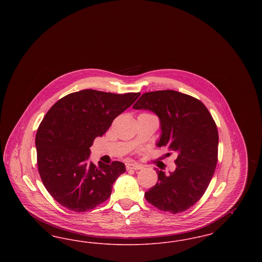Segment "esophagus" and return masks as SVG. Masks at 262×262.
<instances>
[{"mask_svg": "<svg viewBox=\"0 0 262 262\" xmlns=\"http://www.w3.org/2000/svg\"><path fill=\"white\" fill-rule=\"evenodd\" d=\"M125 168H126V170H140L142 167L137 164L127 163V164H125Z\"/></svg>", "mask_w": 262, "mask_h": 262, "instance_id": "esophagus-1", "label": "esophagus"}]
</instances>
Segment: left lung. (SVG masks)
<instances>
[{"mask_svg": "<svg viewBox=\"0 0 262 262\" xmlns=\"http://www.w3.org/2000/svg\"><path fill=\"white\" fill-rule=\"evenodd\" d=\"M133 108L158 116L162 134L157 145L177 153L173 173L155 168L158 181L145 200L163 211H186L204 194L218 161L219 137L211 114L200 100L174 90L146 92Z\"/></svg>", "mask_w": 262, "mask_h": 262, "instance_id": "left-lung-1", "label": "left lung"}]
</instances>
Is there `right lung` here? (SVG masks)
Returning <instances> with one entry per match:
<instances>
[{"mask_svg": "<svg viewBox=\"0 0 262 262\" xmlns=\"http://www.w3.org/2000/svg\"><path fill=\"white\" fill-rule=\"evenodd\" d=\"M139 95L84 89L57 101L43 118L35 137L38 172L53 199L67 209L88 211L110 198L125 164L96 166L88 160L89 147Z\"/></svg>", "mask_w": 262, "mask_h": 262, "instance_id": "1", "label": "right lung"}]
</instances>
